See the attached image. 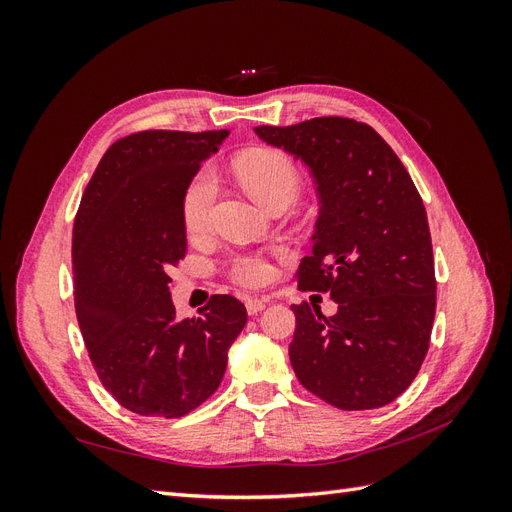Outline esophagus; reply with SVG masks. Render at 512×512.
Returning <instances> with one entry per match:
<instances>
[{"label": "esophagus", "instance_id": "esophagus-1", "mask_svg": "<svg viewBox=\"0 0 512 512\" xmlns=\"http://www.w3.org/2000/svg\"><path fill=\"white\" fill-rule=\"evenodd\" d=\"M265 299H245V307H247V314H250V316H256V314H260L262 312V309H265Z\"/></svg>", "mask_w": 512, "mask_h": 512}]
</instances>
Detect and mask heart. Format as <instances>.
Here are the masks:
<instances>
[{"label":"heart","instance_id":"b5f03b06","mask_svg":"<svg viewBox=\"0 0 512 512\" xmlns=\"http://www.w3.org/2000/svg\"><path fill=\"white\" fill-rule=\"evenodd\" d=\"M237 173L245 188L267 209L282 198L294 200L301 188L299 170L292 160L280 151L256 149L245 153L237 162ZM215 196V177L211 170H200L190 181L183 194L181 215L183 224L192 235H198L209 226V213ZM228 275L237 284L260 286L267 282L269 265L262 258L252 254H237L228 262Z\"/></svg>","mask_w":512,"mask_h":512}]
</instances>
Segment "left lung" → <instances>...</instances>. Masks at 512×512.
Wrapping results in <instances>:
<instances>
[{
	"mask_svg": "<svg viewBox=\"0 0 512 512\" xmlns=\"http://www.w3.org/2000/svg\"><path fill=\"white\" fill-rule=\"evenodd\" d=\"M254 132L309 168L320 200L299 288L331 290L337 312L292 305L294 374L335 408L391 404L421 369L436 316L427 213L408 170L374 128L346 117Z\"/></svg>",
	"mask_w": 512,
	"mask_h": 512,
	"instance_id": "1",
	"label": "left lung"
}]
</instances>
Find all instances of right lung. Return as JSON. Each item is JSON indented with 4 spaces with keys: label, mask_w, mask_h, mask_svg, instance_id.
<instances>
[{
    "label": "right lung",
    "mask_w": 512,
    "mask_h": 512,
    "mask_svg": "<svg viewBox=\"0 0 512 512\" xmlns=\"http://www.w3.org/2000/svg\"><path fill=\"white\" fill-rule=\"evenodd\" d=\"M228 130H149L108 149L72 232L74 307L104 389L141 416L179 418L218 389L245 305L213 294L179 320L166 269L185 256L181 203Z\"/></svg>",
    "instance_id": "obj_1"
}]
</instances>
